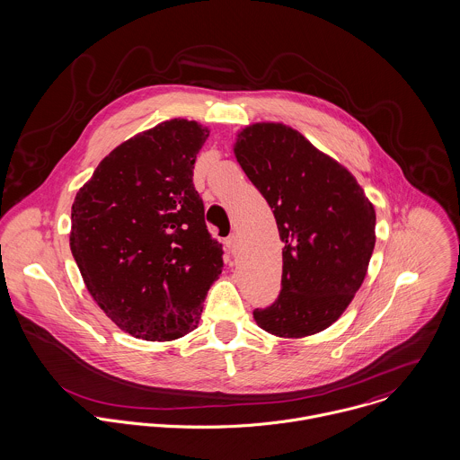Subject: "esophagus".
Segmentation results:
<instances>
[{"label":"esophagus","instance_id":"1","mask_svg":"<svg viewBox=\"0 0 460 460\" xmlns=\"http://www.w3.org/2000/svg\"><path fill=\"white\" fill-rule=\"evenodd\" d=\"M224 247H226L227 254L234 256V254H236V251H238V236L231 234L229 238H226V240H224Z\"/></svg>","mask_w":460,"mask_h":460}]
</instances>
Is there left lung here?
<instances>
[{"label": "left lung", "instance_id": "left-lung-1", "mask_svg": "<svg viewBox=\"0 0 460 460\" xmlns=\"http://www.w3.org/2000/svg\"><path fill=\"white\" fill-rule=\"evenodd\" d=\"M236 162L274 211L282 249V288L256 309L277 338H305L331 327L367 277L375 247V208L356 176L282 122L236 133Z\"/></svg>", "mask_w": 460, "mask_h": 460}]
</instances>
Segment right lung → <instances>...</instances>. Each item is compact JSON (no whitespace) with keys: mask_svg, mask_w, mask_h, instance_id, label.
Listing matches in <instances>:
<instances>
[{"mask_svg":"<svg viewBox=\"0 0 460 460\" xmlns=\"http://www.w3.org/2000/svg\"><path fill=\"white\" fill-rule=\"evenodd\" d=\"M208 137L197 120L160 122L104 156L73 202L69 245L89 293L120 331L146 341L197 329L224 269L191 181Z\"/></svg>","mask_w":460,"mask_h":460,"instance_id":"add662e5","label":"right lung"}]
</instances>
